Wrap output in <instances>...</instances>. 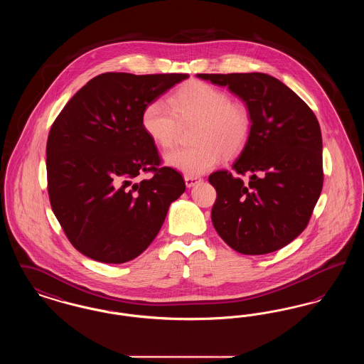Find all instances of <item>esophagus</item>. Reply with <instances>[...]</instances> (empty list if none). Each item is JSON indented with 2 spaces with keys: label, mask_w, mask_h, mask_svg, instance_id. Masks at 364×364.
<instances>
[{
  "label": "esophagus",
  "mask_w": 364,
  "mask_h": 364,
  "mask_svg": "<svg viewBox=\"0 0 364 364\" xmlns=\"http://www.w3.org/2000/svg\"><path fill=\"white\" fill-rule=\"evenodd\" d=\"M184 180H186V186H187V187H193L195 184H198V183L202 181V178H200L199 176H190V174H186V176H184Z\"/></svg>",
  "instance_id": "1"
}]
</instances>
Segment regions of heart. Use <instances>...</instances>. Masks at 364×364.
Masks as SVG:
<instances>
[{
    "mask_svg": "<svg viewBox=\"0 0 364 364\" xmlns=\"http://www.w3.org/2000/svg\"><path fill=\"white\" fill-rule=\"evenodd\" d=\"M169 104L153 100L144 105L140 122L147 136L164 150L172 149L180 134V124L195 122L190 147L166 156L168 165L190 174L205 173L221 156L236 154L251 132L252 119L248 106L232 101L225 90L193 80L178 87Z\"/></svg>",
    "mask_w": 364,
    "mask_h": 364,
    "instance_id": "b5f03b06",
    "label": "heart"
}]
</instances>
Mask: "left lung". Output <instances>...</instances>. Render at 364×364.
Here are the masks:
<instances>
[{"label": "left lung", "instance_id": "1", "mask_svg": "<svg viewBox=\"0 0 364 364\" xmlns=\"http://www.w3.org/2000/svg\"><path fill=\"white\" fill-rule=\"evenodd\" d=\"M228 88L250 109L252 125L232 168L208 176L217 191L211 221L244 255H263L294 240L309 225L323 186L321 127L310 106L276 77L199 73ZM250 175L249 181L242 180Z\"/></svg>", "mask_w": 364, "mask_h": 364}]
</instances>
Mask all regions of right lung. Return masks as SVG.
Instances as JSON below:
<instances>
[{
  "instance_id": "1",
  "label": "right lung",
  "mask_w": 364,
  "mask_h": 364,
  "mask_svg": "<svg viewBox=\"0 0 364 364\" xmlns=\"http://www.w3.org/2000/svg\"><path fill=\"white\" fill-rule=\"evenodd\" d=\"M188 73L106 72L91 79L54 120L46 144L53 213L70 244L105 263L139 257L156 239L183 176L162 166L140 116ZM152 177L137 183L138 176Z\"/></svg>"
}]
</instances>
